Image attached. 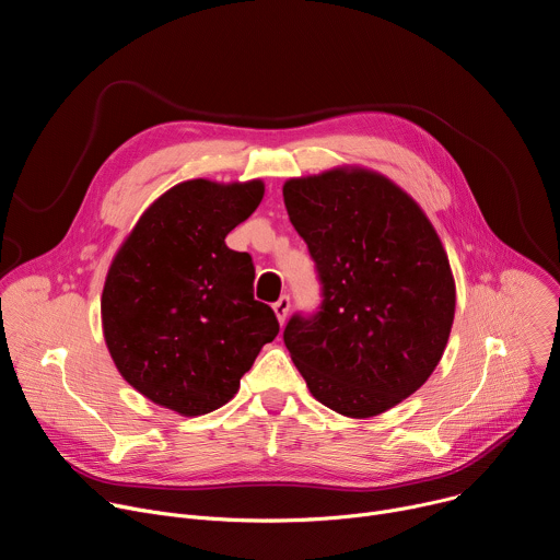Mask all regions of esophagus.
Wrapping results in <instances>:
<instances>
[{
    "label": "esophagus",
    "instance_id": "esophagus-1",
    "mask_svg": "<svg viewBox=\"0 0 560 560\" xmlns=\"http://www.w3.org/2000/svg\"><path fill=\"white\" fill-rule=\"evenodd\" d=\"M272 310H275V314H277V318H279V324L283 326V324H285V316H288V312H290V296L283 294L279 301L272 303Z\"/></svg>",
    "mask_w": 560,
    "mask_h": 560
}]
</instances>
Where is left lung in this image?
Here are the masks:
<instances>
[{"mask_svg": "<svg viewBox=\"0 0 560 560\" xmlns=\"http://www.w3.org/2000/svg\"><path fill=\"white\" fill-rule=\"evenodd\" d=\"M283 201L324 285L322 310L288 322L285 348L318 404L383 415L430 378L450 339L441 238L406 190L359 166L288 179Z\"/></svg>", "mask_w": 560, "mask_h": 560, "instance_id": "left-lung-1", "label": "left lung"}]
</instances>
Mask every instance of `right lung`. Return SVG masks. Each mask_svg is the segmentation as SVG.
<instances>
[{"label":"right lung","instance_id":"1","mask_svg":"<svg viewBox=\"0 0 560 560\" xmlns=\"http://www.w3.org/2000/svg\"><path fill=\"white\" fill-rule=\"evenodd\" d=\"M261 179H190L154 199L117 250L102 292V326L119 374L182 417L225 406L279 335L255 301L248 253L225 246L261 203Z\"/></svg>","mask_w":560,"mask_h":560}]
</instances>
